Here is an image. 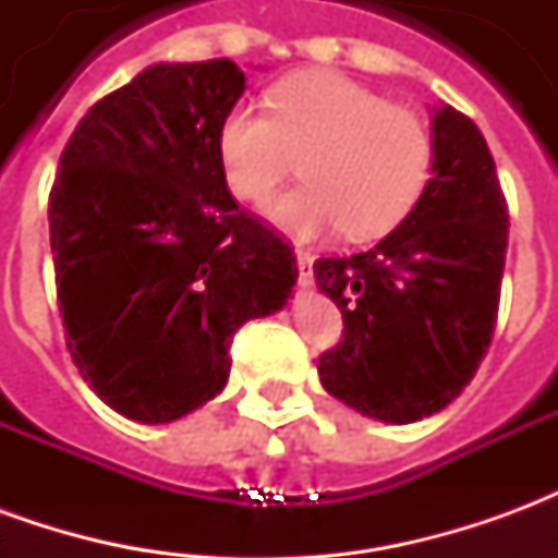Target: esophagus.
Wrapping results in <instances>:
<instances>
[{
	"instance_id": "obj_1",
	"label": "esophagus",
	"mask_w": 558,
	"mask_h": 558,
	"mask_svg": "<svg viewBox=\"0 0 558 558\" xmlns=\"http://www.w3.org/2000/svg\"><path fill=\"white\" fill-rule=\"evenodd\" d=\"M295 263H299V280L302 283H311L314 280V254L311 251H295Z\"/></svg>"
}]
</instances>
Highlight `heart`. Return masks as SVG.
Listing matches in <instances>:
<instances>
[{
	"mask_svg": "<svg viewBox=\"0 0 558 558\" xmlns=\"http://www.w3.org/2000/svg\"><path fill=\"white\" fill-rule=\"evenodd\" d=\"M232 194L266 203L302 158L307 182L268 206L299 239L340 230L376 239L410 215L433 175L427 119L338 71H304L268 92V113L239 104L220 119Z\"/></svg>",
	"mask_w": 558,
	"mask_h": 558,
	"instance_id": "1",
	"label": "heart"
}]
</instances>
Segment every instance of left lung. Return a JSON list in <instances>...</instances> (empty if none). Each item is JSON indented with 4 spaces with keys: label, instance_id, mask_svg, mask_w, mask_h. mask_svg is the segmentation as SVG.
Returning <instances> with one entry per match:
<instances>
[{
    "label": "left lung",
    "instance_id": "obj_1",
    "mask_svg": "<svg viewBox=\"0 0 558 558\" xmlns=\"http://www.w3.org/2000/svg\"><path fill=\"white\" fill-rule=\"evenodd\" d=\"M433 179L383 242L319 256L316 287L343 314L319 355L328 395L388 424L445 410L490 350L499 316L508 199L487 140L454 107L433 119Z\"/></svg>",
    "mask_w": 558,
    "mask_h": 558
}]
</instances>
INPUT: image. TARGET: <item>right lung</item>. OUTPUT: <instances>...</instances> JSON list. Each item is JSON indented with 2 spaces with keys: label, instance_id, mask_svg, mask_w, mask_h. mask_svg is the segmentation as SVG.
Segmentation results:
<instances>
[{
  "label": "right lung",
  "instance_id": "obj_1",
  "mask_svg": "<svg viewBox=\"0 0 558 558\" xmlns=\"http://www.w3.org/2000/svg\"><path fill=\"white\" fill-rule=\"evenodd\" d=\"M242 92L230 59L151 65L62 148L47 218L68 352L131 421L215 398L235 331L280 311L299 278L290 242L227 187L218 128Z\"/></svg>",
  "mask_w": 558,
  "mask_h": 558
}]
</instances>
